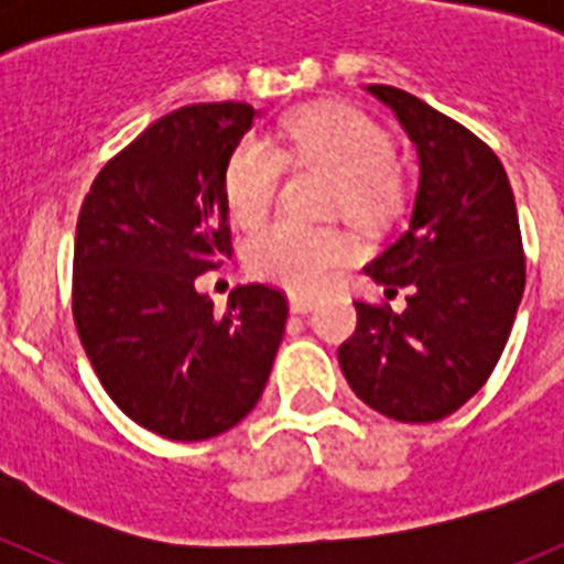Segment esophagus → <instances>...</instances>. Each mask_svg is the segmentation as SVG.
<instances>
[{
  "label": "esophagus",
  "instance_id": "obj_1",
  "mask_svg": "<svg viewBox=\"0 0 564 564\" xmlns=\"http://www.w3.org/2000/svg\"><path fill=\"white\" fill-rule=\"evenodd\" d=\"M316 302L307 296H291V313H311Z\"/></svg>",
  "mask_w": 564,
  "mask_h": 564
}]
</instances>
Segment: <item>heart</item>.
I'll return each mask as SVG.
<instances>
[{
  "label": "heart",
  "mask_w": 564,
  "mask_h": 564,
  "mask_svg": "<svg viewBox=\"0 0 564 564\" xmlns=\"http://www.w3.org/2000/svg\"><path fill=\"white\" fill-rule=\"evenodd\" d=\"M285 158L336 174L333 208L356 223L387 220L403 197L401 169L390 132L352 107L318 104L299 109L282 123V152L262 134H246L228 158L226 203L234 220L257 228L279 197ZM356 253L338 228L282 220L248 246V268L257 279L285 288L293 296H316Z\"/></svg>",
  "instance_id": "b5f03b06"
}]
</instances>
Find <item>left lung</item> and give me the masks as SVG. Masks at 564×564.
Instances as JSON below:
<instances>
[{"mask_svg": "<svg viewBox=\"0 0 564 564\" xmlns=\"http://www.w3.org/2000/svg\"><path fill=\"white\" fill-rule=\"evenodd\" d=\"M417 152L410 226L364 268L401 313L356 302L338 364L358 398L403 423L460 410L500 361L525 291L520 220L508 174L477 138L398 87L367 84Z\"/></svg>", "mask_w": 564, "mask_h": 564, "instance_id": "obj_1", "label": "left lung"}]
</instances>
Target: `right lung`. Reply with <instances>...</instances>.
Segmentation results:
<instances>
[{"instance_id": "right-lung-1", "label": "right lung", "mask_w": 564, "mask_h": 564, "mask_svg": "<svg viewBox=\"0 0 564 564\" xmlns=\"http://www.w3.org/2000/svg\"><path fill=\"white\" fill-rule=\"evenodd\" d=\"M248 104H192L118 152L82 203L73 316L98 381L143 430L208 441L257 406L285 333L276 288L239 285L214 311L197 276L231 253L228 158Z\"/></svg>"}]
</instances>
